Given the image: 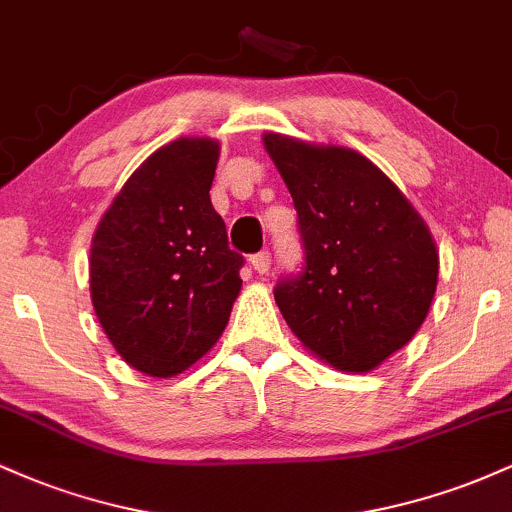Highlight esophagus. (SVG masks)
<instances>
[{"label": "esophagus", "instance_id": "1", "mask_svg": "<svg viewBox=\"0 0 512 512\" xmlns=\"http://www.w3.org/2000/svg\"><path fill=\"white\" fill-rule=\"evenodd\" d=\"M250 264L257 274H267L269 267H272V255H269V250L257 252V255L250 257Z\"/></svg>", "mask_w": 512, "mask_h": 512}]
</instances>
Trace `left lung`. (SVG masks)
<instances>
[{"label":"left lung","mask_w":512,"mask_h":512,"mask_svg":"<svg viewBox=\"0 0 512 512\" xmlns=\"http://www.w3.org/2000/svg\"><path fill=\"white\" fill-rule=\"evenodd\" d=\"M298 211L303 272L276 284L286 325L308 351L368 373L409 344L438 286L431 231L399 187L354 149L264 134Z\"/></svg>","instance_id":"1"}]
</instances>
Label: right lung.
Segmentation results:
<instances>
[{"instance_id": "add662e5", "label": "right lung", "mask_w": 512, "mask_h": 512, "mask_svg": "<svg viewBox=\"0 0 512 512\" xmlns=\"http://www.w3.org/2000/svg\"><path fill=\"white\" fill-rule=\"evenodd\" d=\"M219 142L180 137L129 175L91 243V301L132 368L170 378L219 342L243 255L211 207Z\"/></svg>"}]
</instances>
